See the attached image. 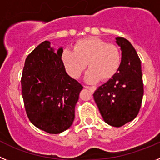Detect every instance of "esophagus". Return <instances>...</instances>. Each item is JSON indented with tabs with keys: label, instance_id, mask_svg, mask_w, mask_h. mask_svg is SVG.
<instances>
[{
	"label": "esophagus",
	"instance_id": "esophagus-1",
	"mask_svg": "<svg viewBox=\"0 0 160 160\" xmlns=\"http://www.w3.org/2000/svg\"><path fill=\"white\" fill-rule=\"evenodd\" d=\"M83 87L85 88L90 89L92 91H95L96 90V87L95 86H88V85H83Z\"/></svg>",
	"mask_w": 160,
	"mask_h": 160
}]
</instances>
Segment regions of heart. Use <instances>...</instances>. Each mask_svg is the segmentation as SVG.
Listing matches in <instances>:
<instances>
[{"instance_id": "1", "label": "heart", "mask_w": 160, "mask_h": 160, "mask_svg": "<svg viewBox=\"0 0 160 160\" xmlns=\"http://www.w3.org/2000/svg\"><path fill=\"white\" fill-rule=\"evenodd\" d=\"M62 60L71 77L78 78L86 65L89 67L85 76L88 82L108 80L119 71L122 63V52L115 44H108L97 37L80 40L74 50L66 48Z\"/></svg>"}]
</instances>
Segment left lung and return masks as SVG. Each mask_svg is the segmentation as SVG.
Returning a JSON list of instances; mask_svg holds the SVG:
<instances>
[{
	"instance_id": "left-lung-1",
	"label": "left lung",
	"mask_w": 160,
	"mask_h": 160,
	"mask_svg": "<svg viewBox=\"0 0 160 160\" xmlns=\"http://www.w3.org/2000/svg\"><path fill=\"white\" fill-rule=\"evenodd\" d=\"M122 51L119 71L95 91L93 97L105 123L121 127L137 116L143 96L141 62L127 39L116 37Z\"/></svg>"
}]
</instances>
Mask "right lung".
Masks as SVG:
<instances>
[{"label":"right lung","instance_id":"right-lung-1","mask_svg":"<svg viewBox=\"0 0 160 160\" xmlns=\"http://www.w3.org/2000/svg\"><path fill=\"white\" fill-rule=\"evenodd\" d=\"M62 53V47L56 52L50 41H44L27 57L21 77L27 116L34 126L49 134L72 126L83 89L66 72Z\"/></svg>","mask_w":160,"mask_h":160}]
</instances>
